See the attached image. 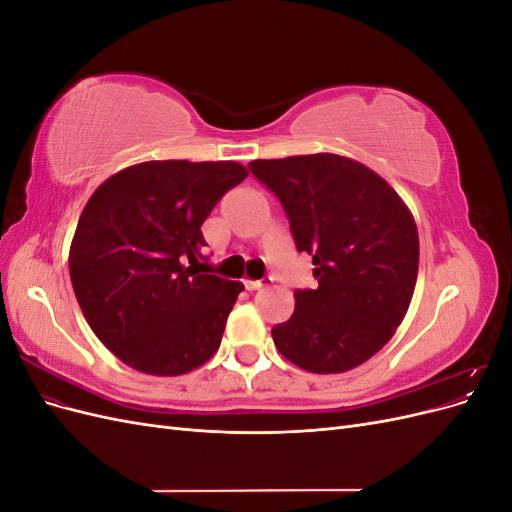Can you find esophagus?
Segmentation results:
<instances>
[{
	"label": "esophagus",
	"mask_w": 512,
	"mask_h": 512,
	"mask_svg": "<svg viewBox=\"0 0 512 512\" xmlns=\"http://www.w3.org/2000/svg\"><path fill=\"white\" fill-rule=\"evenodd\" d=\"M269 284H271V277H265V280H245L247 290H260V288H267Z\"/></svg>",
	"instance_id": "34e87169"
}]
</instances>
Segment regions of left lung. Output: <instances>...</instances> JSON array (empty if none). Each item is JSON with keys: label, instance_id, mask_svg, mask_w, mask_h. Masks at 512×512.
<instances>
[{"label": "left lung", "instance_id": "left-lung-1", "mask_svg": "<svg viewBox=\"0 0 512 512\" xmlns=\"http://www.w3.org/2000/svg\"><path fill=\"white\" fill-rule=\"evenodd\" d=\"M280 198L316 290L294 292V314L271 329L284 359L344 374L371 359L404 320L418 275L410 209L378 173L337 153L247 164Z\"/></svg>", "mask_w": 512, "mask_h": 512}]
</instances>
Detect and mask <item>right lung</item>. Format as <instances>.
<instances>
[{
  "label": "right lung",
  "mask_w": 512,
  "mask_h": 512,
  "mask_svg": "<svg viewBox=\"0 0 512 512\" xmlns=\"http://www.w3.org/2000/svg\"><path fill=\"white\" fill-rule=\"evenodd\" d=\"M247 177L239 162L151 160L91 194L68 267L83 316L117 359L181 376L218 352L241 282L207 275L200 226Z\"/></svg>",
  "instance_id": "obj_1"
}]
</instances>
